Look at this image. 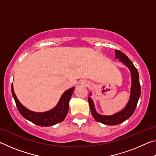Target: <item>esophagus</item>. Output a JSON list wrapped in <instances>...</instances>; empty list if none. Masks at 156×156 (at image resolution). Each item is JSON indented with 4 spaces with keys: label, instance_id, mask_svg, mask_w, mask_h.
<instances>
[{
    "label": "esophagus",
    "instance_id": "34e87169",
    "mask_svg": "<svg viewBox=\"0 0 156 156\" xmlns=\"http://www.w3.org/2000/svg\"><path fill=\"white\" fill-rule=\"evenodd\" d=\"M82 84H84V85H85V86H87V85H89V83L87 81H85V80H84L83 83H82Z\"/></svg>",
    "mask_w": 156,
    "mask_h": 156
}]
</instances>
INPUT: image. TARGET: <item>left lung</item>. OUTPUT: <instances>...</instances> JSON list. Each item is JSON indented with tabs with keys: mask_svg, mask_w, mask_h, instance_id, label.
<instances>
[{
	"mask_svg": "<svg viewBox=\"0 0 156 156\" xmlns=\"http://www.w3.org/2000/svg\"><path fill=\"white\" fill-rule=\"evenodd\" d=\"M115 58L118 59L120 61L123 63L126 67H127L131 73V85L130 91V97H129V101L123 109L120 112L114 113L113 115H105L100 114L97 112L95 108L94 102L93 100L90 97L91 93L89 94V97H88V101L90 107L91 112L94 119L98 122H100L102 124L107 125H118L121 122L128 119L133 114L135 111L137 104H138V100L140 96V84L139 82V75L137 69L133 65L130 60L125 54L121 52L118 50H115Z\"/></svg>",
	"mask_w": 156,
	"mask_h": 156,
	"instance_id": "obj_1",
	"label": "left lung"
}]
</instances>
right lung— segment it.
I'll return each mask as SVG.
<instances>
[{
  "label": "right lung",
  "instance_id": "1",
  "mask_svg": "<svg viewBox=\"0 0 156 156\" xmlns=\"http://www.w3.org/2000/svg\"><path fill=\"white\" fill-rule=\"evenodd\" d=\"M75 87H72L62 94L56 107L47 112H35L26 108L20 103L14 93L13 83L12 93L16 105L22 116L30 122L41 126H49L56 125L65 120L69 111V102L74 91Z\"/></svg>",
  "mask_w": 156,
  "mask_h": 156
}]
</instances>
